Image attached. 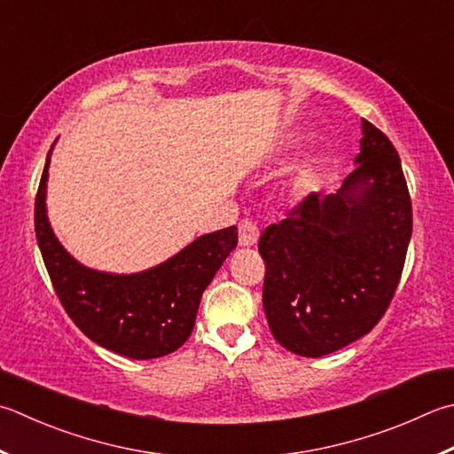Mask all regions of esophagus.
I'll use <instances>...</instances> for the list:
<instances>
[{
    "label": "esophagus",
    "mask_w": 454,
    "mask_h": 454,
    "mask_svg": "<svg viewBox=\"0 0 454 454\" xmlns=\"http://www.w3.org/2000/svg\"><path fill=\"white\" fill-rule=\"evenodd\" d=\"M259 241V229L249 219H243L239 223V245L241 247H253Z\"/></svg>",
    "instance_id": "34e87169"
}]
</instances>
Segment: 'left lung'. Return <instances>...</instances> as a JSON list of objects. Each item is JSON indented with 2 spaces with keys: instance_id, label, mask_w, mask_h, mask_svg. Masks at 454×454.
<instances>
[{
  "instance_id": "8db88e82",
  "label": "left lung",
  "mask_w": 454,
  "mask_h": 454,
  "mask_svg": "<svg viewBox=\"0 0 454 454\" xmlns=\"http://www.w3.org/2000/svg\"><path fill=\"white\" fill-rule=\"evenodd\" d=\"M356 169L336 193H310L262 231V306L288 352L322 357L381 320L411 241V200L397 150L362 118Z\"/></svg>"
}]
</instances>
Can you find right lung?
Instances as JSON below:
<instances>
[{
  "instance_id": "add662e5",
  "label": "right lung",
  "mask_w": 454,
  "mask_h": 454,
  "mask_svg": "<svg viewBox=\"0 0 454 454\" xmlns=\"http://www.w3.org/2000/svg\"><path fill=\"white\" fill-rule=\"evenodd\" d=\"M51 146L35 200V235L67 314L94 344L132 360L176 352L193 330L203 290L237 247V227L201 235L156 267L116 275L84 267L59 243L47 217Z\"/></svg>"
}]
</instances>
